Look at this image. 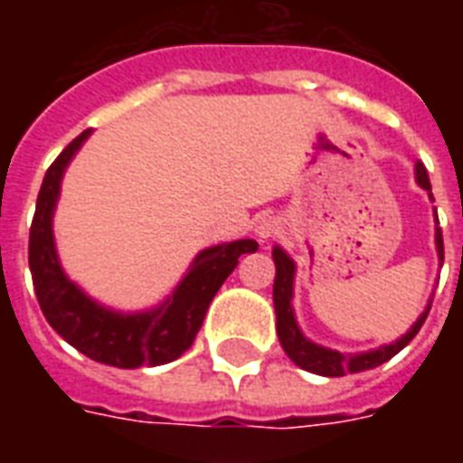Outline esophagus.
Instances as JSON below:
<instances>
[{
  "label": "esophagus",
  "mask_w": 463,
  "mask_h": 463,
  "mask_svg": "<svg viewBox=\"0 0 463 463\" xmlns=\"http://www.w3.org/2000/svg\"><path fill=\"white\" fill-rule=\"evenodd\" d=\"M279 232H281V228H279V221L271 216L261 218L260 223L254 225V235L260 238V242H269V240H274Z\"/></svg>",
  "instance_id": "esophagus-1"
}]
</instances>
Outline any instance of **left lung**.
Listing matches in <instances>:
<instances>
[{"label":"left lung","instance_id":"left-lung-1","mask_svg":"<svg viewBox=\"0 0 463 463\" xmlns=\"http://www.w3.org/2000/svg\"><path fill=\"white\" fill-rule=\"evenodd\" d=\"M416 182L418 187H423L432 199V187L430 177H428V170H425L423 163H416ZM435 223L438 221V211H435ZM435 247H438L439 267L445 261V245H442V231L439 225H435ZM271 257H274L276 264V279H274V309H276V331H279V341H281L283 351L288 355L298 367H303L307 373L322 374V377H344L348 373H363V370H370V367H377L382 363H387L389 358H394L396 353L406 348L411 344V338L416 336L420 326H423L425 317L430 312L432 298L428 300V307L420 312L413 326H411L402 338H396L392 344H384L380 348H373V351L363 353H338L334 348H326L322 344H315L309 341L303 334V329L298 326L296 312H293V281H296V261L290 260L283 247L276 245L271 250Z\"/></svg>","mask_w":463,"mask_h":463}]
</instances>
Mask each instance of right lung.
I'll use <instances>...</instances> for the list:
<instances>
[{"label": "right lung", "instance_id": "obj_1", "mask_svg": "<svg viewBox=\"0 0 463 463\" xmlns=\"http://www.w3.org/2000/svg\"><path fill=\"white\" fill-rule=\"evenodd\" d=\"M89 137L90 129H86L57 156L40 187L28 242V264L40 309L50 326L90 360L122 370L165 365L194 344L218 288L238 267L240 257L257 252L260 245L254 240H232L206 247L192 260L173 293L156 307L119 312L93 300L64 274L52 232L64 170Z\"/></svg>", "mask_w": 463, "mask_h": 463}]
</instances>
